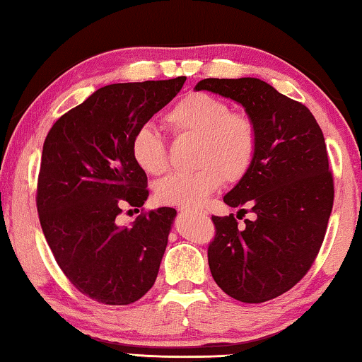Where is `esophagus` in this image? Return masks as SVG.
<instances>
[{"label":"esophagus","instance_id":"esophagus-1","mask_svg":"<svg viewBox=\"0 0 362 362\" xmlns=\"http://www.w3.org/2000/svg\"><path fill=\"white\" fill-rule=\"evenodd\" d=\"M181 211H186V212H187L189 209H187V207H181Z\"/></svg>","mask_w":362,"mask_h":362}]
</instances>
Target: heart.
<instances>
[{
    "label": "heart",
    "mask_w": 362,
    "mask_h": 362,
    "mask_svg": "<svg viewBox=\"0 0 362 362\" xmlns=\"http://www.w3.org/2000/svg\"><path fill=\"white\" fill-rule=\"evenodd\" d=\"M175 136H194L196 165L192 173H173L156 185V199L168 206H199L217 191L222 177L237 182L254 165L259 150V130L250 115L232 112L222 98L206 92H192L180 98L165 115ZM133 161L146 175L158 176L168 170L166 143L151 125L133 133Z\"/></svg>",
    "instance_id": "obj_1"
}]
</instances>
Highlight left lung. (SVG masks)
<instances>
[{
	"instance_id": "obj_1",
	"label": "left lung",
	"mask_w": 362,
	"mask_h": 362,
	"mask_svg": "<svg viewBox=\"0 0 362 362\" xmlns=\"http://www.w3.org/2000/svg\"><path fill=\"white\" fill-rule=\"evenodd\" d=\"M196 90L242 103L259 130L254 165L224 196L227 206L255 219L240 227L234 214L212 216V279L244 303L276 298L311 269L328 229L334 182L323 132L303 103L260 78H204Z\"/></svg>"
}]
</instances>
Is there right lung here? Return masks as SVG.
<instances>
[{"instance_id": "add662e5", "label": "right lung", "mask_w": 362, "mask_h": 362, "mask_svg": "<svg viewBox=\"0 0 362 362\" xmlns=\"http://www.w3.org/2000/svg\"><path fill=\"white\" fill-rule=\"evenodd\" d=\"M186 77L112 83L59 118L42 146L36 206L44 237L69 281L88 298L130 305L155 284L176 211H141L145 171L133 161L138 128L170 103Z\"/></svg>"}]
</instances>
